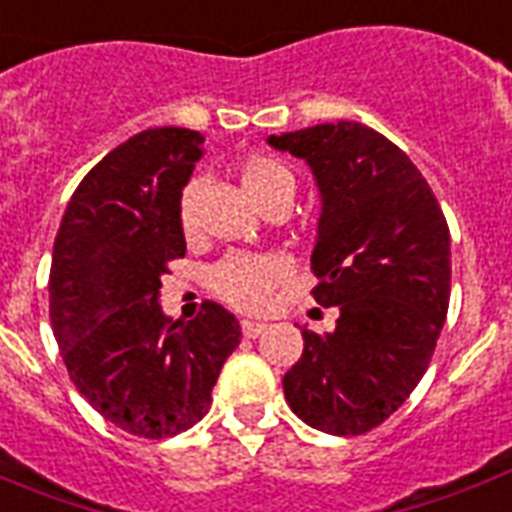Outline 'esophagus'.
Instances as JSON below:
<instances>
[{
    "mask_svg": "<svg viewBox=\"0 0 512 512\" xmlns=\"http://www.w3.org/2000/svg\"><path fill=\"white\" fill-rule=\"evenodd\" d=\"M265 330H268L265 322H252V319H244V322H241V333L247 335V338H257V335H263Z\"/></svg>",
    "mask_w": 512,
    "mask_h": 512,
    "instance_id": "34e87169",
    "label": "esophagus"
}]
</instances>
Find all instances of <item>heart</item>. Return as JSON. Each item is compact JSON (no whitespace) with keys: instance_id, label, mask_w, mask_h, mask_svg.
<instances>
[{"instance_id":"b5f03b06","label":"heart","mask_w":512,"mask_h":512,"mask_svg":"<svg viewBox=\"0 0 512 512\" xmlns=\"http://www.w3.org/2000/svg\"><path fill=\"white\" fill-rule=\"evenodd\" d=\"M241 185L249 198L263 209L276 198L292 201L295 174L287 163L268 158V155H255L241 169ZM193 190V185L185 187V193L179 198V222L185 230H190V222H193ZM287 273H290V263L284 257L241 252V255H228L214 265L212 287L225 303L239 311H263L271 303L273 287L284 282Z\"/></svg>"}]
</instances>
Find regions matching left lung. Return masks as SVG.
<instances>
[{"instance_id":"obj_1","label":"left lung","mask_w":512,"mask_h":512,"mask_svg":"<svg viewBox=\"0 0 512 512\" xmlns=\"http://www.w3.org/2000/svg\"><path fill=\"white\" fill-rule=\"evenodd\" d=\"M268 144L303 158L322 195L314 298L338 306L335 330L303 333L284 397L308 427L362 435L408 400L448 314L451 236L438 198L397 144L351 120Z\"/></svg>"}]
</instances>
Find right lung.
Wrapping results in <instances>:
<instances>
[{
  "mask_svg": "<svg viewBox=\"0 0 512 512\" xmlns=\"http://www.w3.org/2000/svg\"><path fill=\"white\" fill-rule=\"evenodd\" d=\"M201 144L174 126L131 136L77 185L53 244L50 322L69 378L136 438H174L204 419L241 341L236 317L212 300L190 322L158 303L161 273L185 257L179 198Z\"/></svg>",
  "mask_w": 512,
  "mask_h": 512,
  "instance_id": "right-lung-1",
  "label": "right lung"
}]
</instances>
